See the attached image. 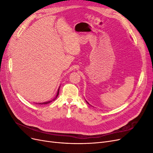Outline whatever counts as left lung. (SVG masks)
<instances>
[{
  "label": "left lung",
  "instance_id": "1",
  "mask_svg": "<svg viewBox=\"0 0 153 153\" xmlns=\"http://www.w3.org/2000/svg\"><path fill=\"white\" fill-rule=\"evenodd\" d=\"M86 102H87V103H88V104H89V103H88V102H87V101H86Z\"/></svg>",
  "mask_w": 153,
  "mask_h": 153
}]
</instances>
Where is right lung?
I'll return each mask as SVG.
<instances>
[{
	"mask_svg": "<svg viewBox=\"0 0 153 153\" xmlns=\"http://www.w3.org/2000/svg\"><path fill=\"white\" fill-rule=\"evenodd\" d=\"M60 88V87H59ZM59 89H58V91H57V95H56V96H55V98L52 100V101H54L55 99L57 98V97L58 96V95H59ZM52 101H47V102H44V103H38V104H39V105H45V104H48V103H50V102H52Z\"/></svg>",
	"mask_w": 153,
	"mask_h": 153,
	"instance_id": "right-lung-1",
	"label": "right lung"
}]
</instances>
